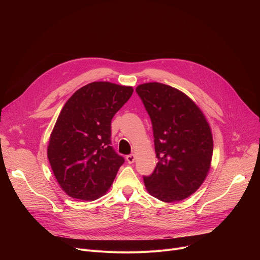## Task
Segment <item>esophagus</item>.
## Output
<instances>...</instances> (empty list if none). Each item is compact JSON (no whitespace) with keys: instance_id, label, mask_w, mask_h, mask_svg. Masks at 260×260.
<instances>
[{"instance_id":"obj_1","label":"esophagus","mask_w":260,"mask_h":260,"mask_svg":"<svg viewBox=\"0 0 260 260\" xmlns=\"http://www.w3.org/2000/svg\"><path fill=\"white\" fill-rule=\"evenodd\" d=\"M126 161H127L128 163H134V161H135V155H134V154L127 155V156H126Z\"/></svg>"}]
</instances>
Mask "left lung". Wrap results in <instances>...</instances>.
Here are the masks:
<instances>
[{
  "instance_id": "left-lung-1",
  "label": "left lung",
  "mask_w": 260,
  "mask_h": 260,
  "mask_svg": "<svg viewBox=\"0 0 260 260\" xmlns=\"http://www.w3.org/2000/svg\"><path fill=\"white\" fill-rule=\"evenodd\" d=\"M136 91L152 120L158 163L143 177L147 192L163 202L181 201L200 187L209 174L213 136L199 106L181 90L158 82Z\"/></svg>"
}]
</instances>
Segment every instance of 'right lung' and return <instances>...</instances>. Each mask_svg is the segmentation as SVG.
<instances>
[{
    "instance_id": "right-lung-1",
    "label": "right lung",
    "mask_w": 260,
    "mask_h": 260,
    "mask_svg": "<svg viewBox=\"0 0 260 260\" xmlns=\"http://www.w3.org/2000/svg\"><path fill=\"white\" fill-rule=\"evenodd\" d=\"M132 86L92 82L67 100L50 134L52 173L72 198L95 200L114 182L124 162L111 145V123L133 94Z\"/></svg>"
}]
</instances>
